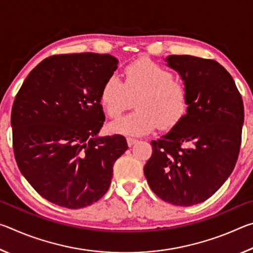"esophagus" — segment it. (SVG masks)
I'll return each instance as SVG.
<instances>
[{
  "instance_id": "34e87169",
  "label": "esophagus",
  "mask_w": 253,
  "mask_h": 253,
  "mask_svg": "<svg viewBox=\"0 0 253 253\" xmlns=\"http://www.w3.org/2000/svg\"><path fill=\"white\" fill-rule=\"evenodd\" d=\"M137 142H138V140L135 139V138H131V137H128V138H127V144H128V146H129V147H131L132 145L136 144Z\"/></svg>"
}]
</instances>
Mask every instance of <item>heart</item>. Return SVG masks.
Returning a JSON list of instances; mask_svg holds the SVG:
<instances>
[{
  "mask_svg": "<svg viewBox=\"0 0 253 253\" xmlns=\"http://www.w3.org/2000/svg\"><path fill=\"white\" fill-rule=\"evenodd\" d=\"M136 110L110 124L117 134L143 136L160 125L169 129L182 121L188 109V90L172 72L151 60L142 59L124 70V83L116 76L102 84L99 101L107 116L117 118L131 106Z\"/></svg>",
  "mask_w": 253,
  "mask_h": 253,
  "instance_id": "heart-1",
  "label": "heart"
}]
</instances>
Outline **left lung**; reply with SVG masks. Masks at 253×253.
Masks as SVG:
<instances>
[{
	"label": "left lung",
	"instance_id": "obj_1",
	"mask_svg": "<svg viewBox=\"0 0 253 253\" xmlns=\"http://www.w3.org/2000/svg\"><path fill=\"white\" fill-rule=\"evenodd\" d=\"M188 90V109L168 134L152 140L144 168L149 187L179 207L204 202L232 173L241 145L245 108L232 77L215 60L169 55Z\"/></svg>",
	"mask_w": 253,
	"mask_h": 253
}]
</instances>
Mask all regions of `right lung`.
Returning a JSON list of instances; mask_svg holds the SVG:
<instances>
[{
  "instance_id": "1",
  "label": "right lung",
  "mask_w": 253,
  "mask_h": 253,
  "mask_svg": "<svg viewBox=\"0 0 253 253\" xmlns=\"http://www.w3.org/2000/svg\"><path fill=\"white\" fill-rule=\"evenodd\" d=\"M118 60L92 52L52 55L30 72L11 114L15 161L42 198L81 209L108 191L113 166L127 151L122 135L99 137V93Z\"/></svg>"
}]
</instances>
